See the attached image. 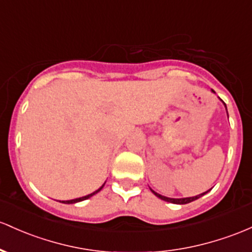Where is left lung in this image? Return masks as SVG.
<instances>
[{"mask_svg":"<svg viewBox=\"0 0 252 252\" xmlns=\"http://www.w3.org/2000/svg\"><path fill=\"white\" fill-rule=\"evenodd\" d=\"M223 104H225V103H223ZM225 106H226V104H225ZM226 110H227V109H226ZM151 190H152V189H151ZM152 192H153L154 195L157 196V197L161 198V200L166 201V202L176 203V204H187V203L192 202V201L197 200V198H200L201 196H203L204 193H207L208 191H206V192H203V193H200V195H197V196H193V197H185V198H170V197H166V196L160 195V193H157L156 191H153V190H152Z\"/></svg>","mask_w":252,"mask_h":252,"instance_id":"left-lung-1","label":"left lung"}]
</instances>
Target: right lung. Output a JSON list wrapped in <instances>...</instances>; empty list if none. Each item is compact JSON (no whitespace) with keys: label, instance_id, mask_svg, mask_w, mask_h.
<instances>
[{"label":"right lung","instance_id":"1","mask_svg":"<svg viewBox=\"0 0 252 252\" xmlns=\"http://www.w3.org/2000/svg\"><path fill=\"white\" fill-rule=\"evenodd\" d=\"M103 187L104 185H101L100 188H99L98 190H96V191H94V192H92V193H90V195H87V196H84V197H80V198H75V200H70V201H62V203H76V202H80V201H84V200H87V198H90L91 196H93V195H95L96 192H99L100 191L101 189H103Z\"/></svg>","mask_w":252,"mask_h":252}]
</instances>
